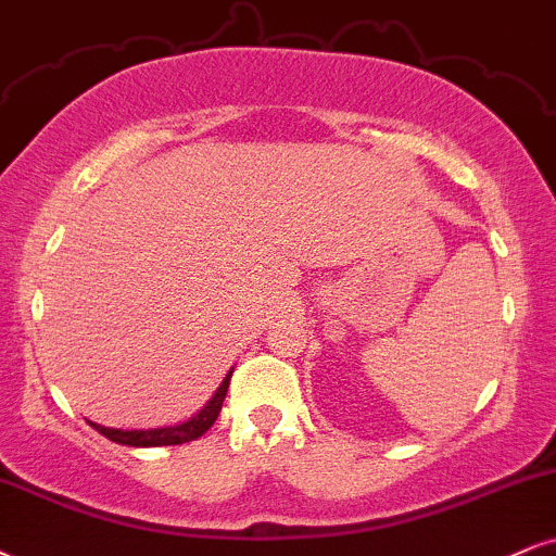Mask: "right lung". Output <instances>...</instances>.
<instances>
[{
	"label": "right lung",
	"mask_w": 556,
	"mask_h": 556,
	"mask_svg": "<svg viewBox=\"0 0 556 556\" xmlns=\"http://www.w3.org/2000/svg\"><path fill=\"white\" fill-rule=\"evenodd\" d=\"M231 371H235V368H231ZM231 371L226 374V379L222 383H218L214 396L205 402L203 409H198L193 417H188V420H182L177 425H164V428H149V430L105 428V425H98V422H89V425H92L100 435H105L108 441L121 443V445H134V448H149V445H180V443L195 441V438H201L205 430L216 422L218 413H222V404H224L226 389H229Z\"/></svg>",
	"instance_id": "add662e5"
}]
</instances>
